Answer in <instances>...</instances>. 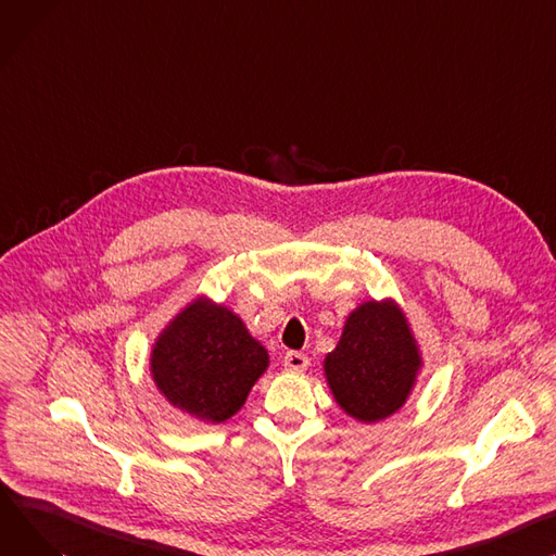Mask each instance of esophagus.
I'll use <instances>...</instances> for the list:
<instances>
[{
  "label": "esophagus",
  "mask_w": 556,
  "mask_h": 556,
  "mask_svg": "<svg viewBox=\"0 0 556 556\" xmlns=\"http://www.w3.org/2000/svg\"><path fill=\"white\" fill-rule=\"evenodd\" d=\"M283 366L288 368V371H294V374L306 371V368H308V355L302 353V351H288L283 355Z\"/></svg>",
  "instance_id": "esophagus-1"
}]
</instances>
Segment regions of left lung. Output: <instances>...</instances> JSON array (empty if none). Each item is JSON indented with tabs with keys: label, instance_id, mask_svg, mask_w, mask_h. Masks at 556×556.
<instances>
[{
	"label": "left lung",
	"instance_id": "1",
	"mask_svg": "<svg viewBox=\"0 0 556 556\" xmlns=\"http://www.w3.org/2000/svg\"><path fill=\"white\" fill-rule=\"evenodd\" d=\"M420 366L409 324L393 302H366L346 319L324 371L342 409L364 422L395 414Z\"/></svg>",
	"mask_w": 556,
	"mask_h": 556
}]
</instances>
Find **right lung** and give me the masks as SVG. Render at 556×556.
<instances>
[{
	"mask_svg": "<svg viewBox=\"0 0 556 556\" xmlns=\"http://www.w3.org/2000/svg\"><path fill=\"white\" fill-rule=\"evenodd\" d=\"M266 366V349L250 338L243 321L203 300L163 330L152 353V374L163 395L180 412L210 422L235 416Z\"/></svg>",
	"mask_w": 556,
	"mask_h": 556,
	"instance_id": "1",
	"label": "right lung"
}]
</instances>
